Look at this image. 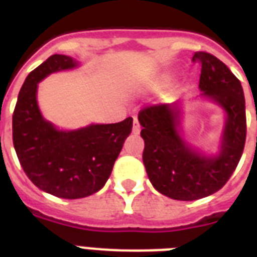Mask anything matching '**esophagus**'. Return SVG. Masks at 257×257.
<instances>
[{
  "label": "esophagus",
  "mask_w": 257,
  "mask_h": 257,
  "mask_svg": "<svg viewBox=\"0 0 257 257\" xmlns=\"http://www.w3.org/2000/svg\"><path fill=\"white\" fill-rule=\"evenodd\" d=\"M141 131V126H140V122L137 120V117H133V133L135 135H139Z\"/></svg>",
  "instance_id": "1"
}]
</instances>
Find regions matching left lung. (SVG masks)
Instances as JSON below:
<instances>
[{
    "instance_id": "1",
    "label": "left lung",
    "mask_w": 257,
    "mask_h": 257,
    "mask_svg": "<svg viewBox=\"0 0 257 257\" xmlns=\"http://www.w3.org/2000/svg\"><path fill=\"white\" fill-rule=\"evenodd\" d=\"M192 61L201 65L199 88L227 112L217 156H201L184 143L177 132L180 112L176 105H151L139 112L145 143L143 161L149 180L160 193L183 201L203 199L221 189L239 164L247 137L245 100L239 78L207 52H196Z\"/></svg>"
}]
</instances>
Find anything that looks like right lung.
Masks as SVG:
<instances>
[{
    "label": "right lung",
    "instance_id": "1",
    "mask_svg": "<svg viewBox=\"0 0 257 257\" xmlns=\"http://www.w3.org/2000/svg\"><path fill=\"white\" fill-rule=\"evenodd\" d=\"M74 66L72 57L50 56L26 77L13 112V145L22 169L36 187L61 199H81L104 187L133 125L128 117L116 124L62 132L44 120L37 84L48 74Z\"/></svg>",
    "mask_w": 257,
    "mask_h": 257
}]
</instances>
